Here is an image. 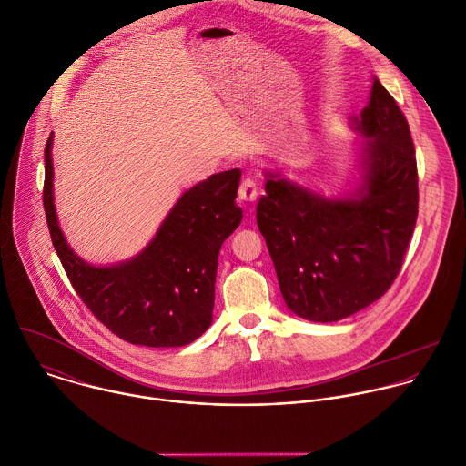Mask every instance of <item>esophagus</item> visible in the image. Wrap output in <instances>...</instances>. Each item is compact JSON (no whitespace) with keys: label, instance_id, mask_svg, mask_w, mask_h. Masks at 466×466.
I'll use <instances>...</instances> for the list:
<instances>
[{"label":"esophagus","instance_id":"obj_1","mask_svg":"<svg viewBox=\"0 0 466 466\" xmlns=\"http://www.w3.org/2000/svg\"><path fill=\"white\" fill-rule=\"evenodd\" d=\"M258 198V188H256V183L254 179L250 177H245L239 185V190H238V199L241 203H254Z\"/></svg>","mask_w":466,"mask_h":466}]
</instances>
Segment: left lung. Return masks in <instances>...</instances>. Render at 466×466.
I'll return each instance as SVG.
<instances>
[{
  "label": "left lung",
  "instance_id": "obj_1",
  "mask_svg": "<svg viewBox=\"0 0 466 466\" xmlns=\"http://www.w3.org/2000/svg\"><path fill=\"white\" fill-rule=\"evenodd\" d=\"M355 124L368 137L357 199H324L268 176L256 208L281 296L311 322H337L377 301L399 276L417 223L410 126L377 76Z\"/></svg>",
  "mask_w": 466,
  "mask_h": 466
}]
</instances>
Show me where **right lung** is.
Returning <instances> with one entry per match:
<instances>
[{
  "mask_svg": "<svg viewBox=\"0 0 466 466\" xmlns=\"http://www.w3.org/2000/svg\"><path fill=\"white\" fill-rule=\"evenodd\" d=\"M53 137L46 144L44 208L53 247L86 307L118 339L179 348L212 324L214 283L223 241L241 223L234 205L241 172L216 174L185 192L157 236L135 259L91 267L66 243L53 205Z\"/></svg>",
  "mask_w": 466,
  "mask_h": 466,
  "instance_id": "add662e5",
  "label": "right lung"
}]
</instances>
